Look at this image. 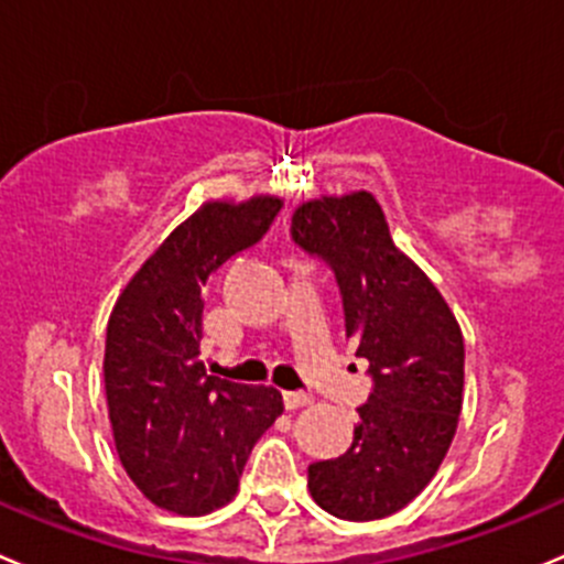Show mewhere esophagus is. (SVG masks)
I'll return each instance as SVG.
<instances>
[{
    "instance_id": "esophagus-1",
    "label": "esophagus",
    "mask_w": 564,
    "mask_h": 564,
    "mask_svg": "<svg viewBox=\"0 0 564 564\" xmlns=\"http://www.w3.org/2000/svg\"><path fill=\"white\" fill-rule=\"evenodd\" d=\"M314 402V397L305 391H286L283 393V408L286 410H300V408H308Z\"/></svg>"
}]
</instances>
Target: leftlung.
Returning a JSON list of instances; mask_svg holds the SVG:
<instances>
[{
	"instance_id": "8db88e82",
	"label": "left lung",
	"mask_w": 564,
	"mask_h": 564,
	"mask_svg": "<svg viewBox=\"0 0 564 564\" xmlns=\"http://www.w3.org/2000/svg\"><path fill=\"white\" fill-rule=\"evenodd\" d=\"M292 239L333 270L355 355L371 393L352 446L308 466L316 505L344 521H377L427 488L463 410L466 347L446 300L393 245L371 193L319 198L292 217Z\"/></svg>"
}]
</instances>
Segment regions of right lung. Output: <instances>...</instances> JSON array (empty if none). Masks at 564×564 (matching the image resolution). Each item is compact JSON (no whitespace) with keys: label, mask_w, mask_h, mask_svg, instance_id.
Instances as JSON below:
<instances>
[{"label":"right lung","mask_w":564,"mask_h":564,"mask_svg":"<svg viewBox=\"0 0 564 564\" xmlns=\"http://www.w3.org/2000/svg\"><path fill=\"white\" fill-rule=\"evenodd\" d=\"M283 200H212L140 267L115 303L104 349L115 449L145 499L206 516L237 496L256 441L283 413L281 391L206 375L204 286L253 248Z\"/></svg>","instance_id":"add662e5"}]
</instances>
